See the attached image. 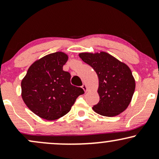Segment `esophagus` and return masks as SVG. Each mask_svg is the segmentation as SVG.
<instances>
[{"label": "esophagus", "mask_w": 159, "mask_h": 159, "mask_svg": "<svg viewBox=\"0 0 159 159\" xmlns=\"http://www.w3.org/2000/svg\"><path fill=\"white\" fill-rule=\"evenodd\" d=\"M82 88H83V90L85 91V92H87V85L85 84H83V85H82Z\"/></svg>", "instance_id": "obj_1"}]
</instances>
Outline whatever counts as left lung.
Here are the masks:
<instances>
[{"label":"left lung","instance_id":"left-lung-1","mask_svg":"<svg viewBox=\"0 0 159 159\" xmlns=\"http://www.w3.org/2000/svg\"><path fill=\"white\" fill-rule=\"evenodd\" d=\"M79 57L94 69L98 78L99 102L93 105L95 112L114 116L125 111L135 89V81L129 66L106 52L81 53Z\"/></svg>","mask_w":159,"mask_h":159}]
</instances>
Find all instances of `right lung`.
I'll return each instance as SVG.
<instances>
[{
    "instance_id": "right-lung-1",
    "label": "right lung",
    "mask_w": 159,
    "mask_h": 159,
    "mask_svg": "<svg viewBox=\"0 0 159 159\" xmlns=\"http://www.w3.org/2000/svg\"><path fill=\"white\" fill-rule=\"evenodd\" d=\"M68 56L55 52L34 62L21 81V96L30 111L47 120L59 119L70 111L84 91L71 84V75L63 70Z\"/></svg>"
}]
</instances>
